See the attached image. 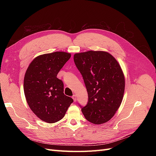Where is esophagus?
Returning a JSON list of instances; mask_svg holds the SVG:
<instances>
[{"label":"esophagus","instance_id":"34e87169","mask_svg":"<svg viewBox=\"0 0 156 156\" xmlns=\"http://www.w3.org/2000/svg\"><path fill=\"white\" fill-rule=\"evenodd\" d=\"M77 96L76 95H75V94H74V95L72 96V98L73 99V101H76V100H77Z\"/></svg>","mask_w":156,"mask_h":156}]
</instances>
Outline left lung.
<instances>
[{"label": "left lung", "instance_id": "8db88e82", "mask_svg": "<svg viewBox=\"0 0 156 156\" xmlns=\"http://www.w3.org/2000/svg\"><path fill=\"white\" fill-rule=\"evenodd\" d=\"M73 60L88 95L87 105H80L84 117L94 124L108 122L115 115L124 97L125 78L120 66L105 51L76 53Z\"/></svg>", "mask_w": 156, "mask_h": 156}]
</instances>
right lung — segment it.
Returning a JSON list of instances; mask_svg holds the SVG:
<instances>
[{
	"instance_id": "obj_1",
	"label": "right lung",
	"mask_w": 156,
	"mask_h": 156,
	"mask_svg": "<svg viewBox=\"0 0 156 156\" xmlns=\"http://www.w3.org/2000/svg\"><path fill=\"white\" fill-rule=\"evenodd\" d=\"M71 54L54 52L37 56L28 67L24 92L28 105L40 119L51 124L60 120L73 103L64 94V84L57 74Z\"/></svg>"
}]
</instances>
